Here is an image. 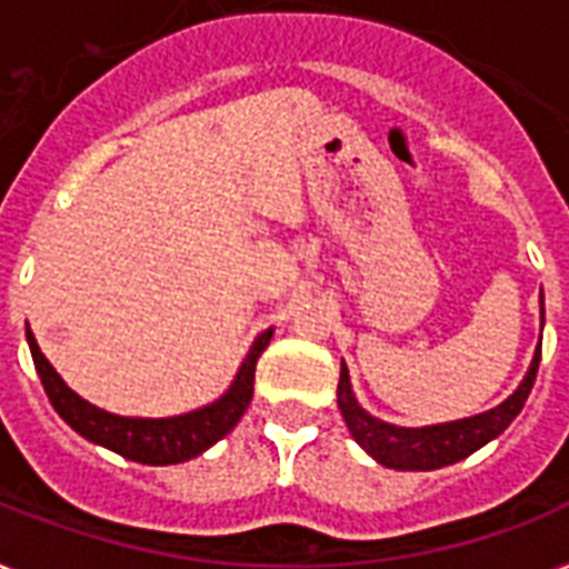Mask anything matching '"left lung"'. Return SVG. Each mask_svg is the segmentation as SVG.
<instances>
[{"instance_id":"1","label":"left lung","mask_w":569,"mask_h":569,"mask_svg":"<svg viewBox=\"0 0 569 569\" xmlns=\"http://www.w3.org/2000/svg\"><path fill=\"white\" fill-rule=\"evenodd\" d=\"M543 303V295H540ZM543 316V310H540ZM540 363V346L535 351L529 372L522 378V383L513 389L511 396L505 398L502 405L487 410V413L469 416V419H458V422L442 425H425V428H401V425H389L375 419L372 413H366L363 407L357 405L355 392H351V380H348V369L342 363L337 387V405L342 410L348 431L360 446H363L380 467L389 469H440L449 463L469 458L472 451L481 449L485 442L508 428L517 419V413L526 405L535 378H538Z\"/></svg>"}]
</instances>
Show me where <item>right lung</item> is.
Returning <instances> with one entry per match:
<instances>
[{
    "mask_svg": "<svg viewBox=\"0 0 569 569\" xmlns=\"http://www.w3.org/2000/svg\"><path fill=\"white\" fill-rule=\"evenodd\" d=\"M271 333L274 330L268 328L253 339L244 363L236 372V380L218 401L200 407V410H191V413L168 416V419H138V416L109 413V410H100L91 401H84L82 396H76L73 389L61 380V375L52 369L47 357L40 355L34 333L26 328L31 360H34L43 392L49 396V405L56 407V413L76 433H82L84 440L106 446V449L118 451L129 460H138V463H150V467H168V463L197 458L200 451L214 446L236 428V422L248 410L250 398H253L257 360L271 342Z\"/></svg>",
    "mask_w": 569,
    "mask_h": 569,
    "instance_id": "right-lung-1",
    "label": "right lung"
}]
</instances>
